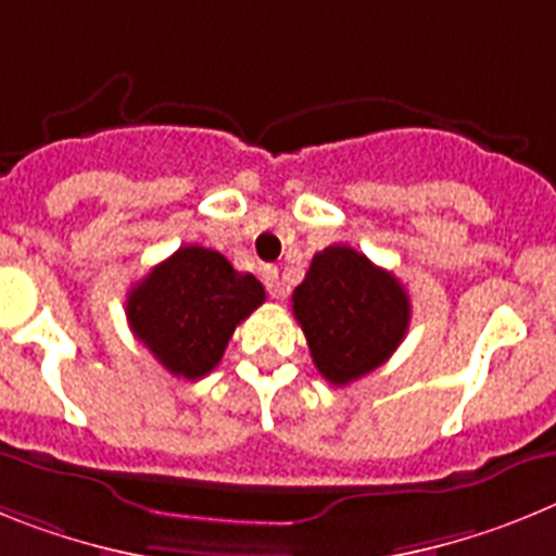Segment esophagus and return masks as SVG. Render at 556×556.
I'll return each instance as SVG.
<instances>
[{"mask_svg":"<svg viewBox=\"0 0 556 556\" xmlns=\"http://www.w3.org/2000/svg\"><path fill=\"white\" fill-rule=\"evenodd\" d=\"M260 277H263L265 288H268V293H271L274 299H282L285 296L282 279H279V268H274V265H265L263 271H260Z\"/></svg>","mask_w":556,"mask_h":556,"instance_id":"1","label":"esophagus"}]
</instances>
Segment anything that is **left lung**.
Wrapping results in <instances>:
<instances>
[{
    "label": "left lung",
    "mask_w": 556,
    "mask_h": 556,
    "mask_svg": "<svg viewBox=\"0 0 556 556\" xmlns=\"http://www.w3.org/2000/svg\"><path fill=\"white\" fill-rule=\"evenodd\" d=\"M293 316L321 378L346 386L392 358L412 321V302L394 274L350 245H330L296 285Z\"/></svg>",
    "instance_id": "8db88e82"
}]
</instances>
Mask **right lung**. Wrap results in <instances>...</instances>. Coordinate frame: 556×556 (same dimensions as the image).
<instances>
[{
  "label": "right lung",
  "mask_w": 556,
  "mask_h": 556,
  "mask_svg": "<svg viewBox=\"0 0 556 556\" xmlns=\"http://www.w3.org/2000/svg\"><path fill=\"white\" fill-rule=\"evenodd\" d=\"M265 302L257 277L220 251L181 245L125 299L134 336L176 378L198 380L224 358L235 327Z\"/></svg>",
  "instance_id": "right-lung-1"
}]
</instances>
